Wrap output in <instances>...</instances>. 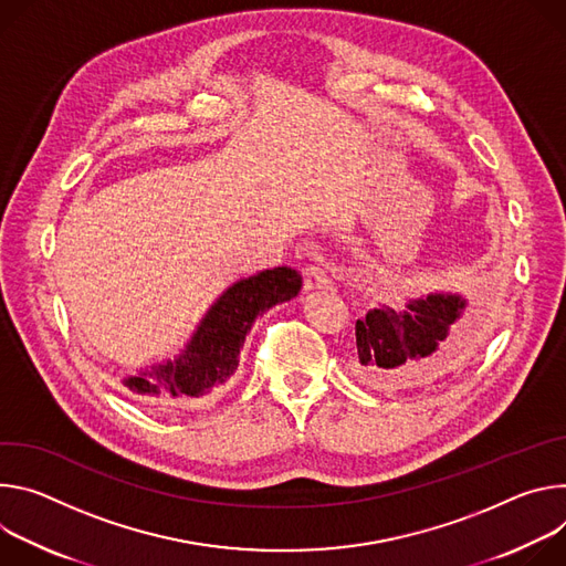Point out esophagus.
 Here are the masks:
<instances>
[{
  "mask_svg": "<svg viewBox=\"0 0 566 566\" xmlns=\"http://www.w3.org/2000/svg\"><path fill=\"white\" fill-rule=\"evenodd\" d=\"M333 281H331V274L326 272L324 265L319 263H310L303 268V287L310 292V290H326L331 287Z\"/></svg>",
  "mask_w": 566,
  "mask_h": 566,
  "instance_id": "esophagus-1",
  "label": "esophagus"
}]
</instances>
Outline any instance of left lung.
<instances>
[{
  "label": "left lung",
  "mask_w": 566,
  "mask_h": 566,
  "mask_svg": "<svg viewBox=\"0 0 566 566\" xmlns=\"http://www.w3.org/2000/svg\"><path fill=\"white\" fill-rule=\"evenodd\" d=\"M465 301L457 294H429L405 305H378L355 324L353 373L382 391L422 385L459 348L457 328Z\"/></svg>",
  "instance_id": "1"
}]
</instances>
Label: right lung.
Segmentation results:
<instances>
[{
    "label": "right lung",
    "mask_w": 566,
    "mask_h": 566,
    "mask_svg": "<svg viewBox=\"0 0 566 566\" xmlns=\"http://www.w3.org/2000/svg\"><path fill=\"white\" fill-rule=\"evenodd\" d=\"M298 290L301 276L290 268L263 270L233 283L175 361L142 370L125 387L157 413L205 402L235 373L240 348L256 317L294 298Z\"/></svg>",
    "instance_id": "1"
}]
</instances>
